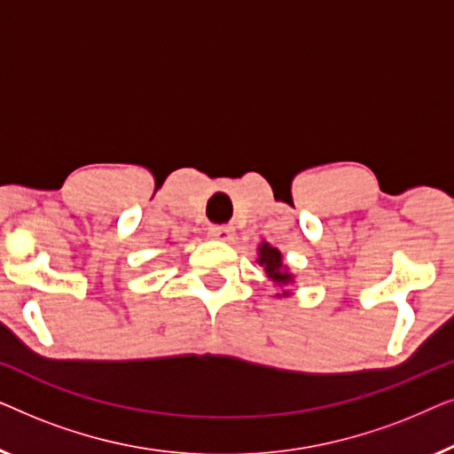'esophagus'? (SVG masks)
Instances as JSON below:
<instances>
[{"instance_id": "34e87169", "label": "esophagus", "mask_w": 454, "mask_h": 454, "mask_svg": "<svg viewBox=\"0 0 454 454\" xmlns=\"http://www.w3.org/2000/svg\"><path fill=\"white\" fill-rule=\"evenodd\" d=\"M208 235L213 239H219V241H233L235 229L231 225H213L208 229Z\"/></svg>"}]
</instances>
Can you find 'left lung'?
Instances as JSON below:
<instances>
[{"mask_svg": "<svg viewBox=\"0 0 454 454\" xmlns=\"http://www.w3.org/2000/svg\"><path fill=\"white\" fill-rule=\"evenodd\" d=\"M258 262L264 266L266 275H269L275 283L285 285V283L291 281V275H289V272H285V269H283V256H281V252L277 250V247H272L269 244L260 246V260H258Z\"/></svg>", "mask_w": 454, "mask_h": 454, "instance_id": "8db88e82", "label": "left lung"}]
</instances>
